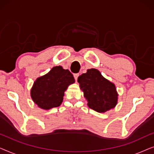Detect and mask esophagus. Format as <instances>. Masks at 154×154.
Masks as SVG:
<instances>
[{"mask_svg":"<svg viewBox=\"0 0 154 154\" xmlns=\"http://www.w3.org/2000/svg\"><path fill=\"white\" fill-rule=\"evenodd\" d=\"M79 75V73H74V74H73V76H74V79L75 81H77Z\"/></svg>","mask_w":154,"mask_h":154,"instance_id":"obj_1","label":"esophagus"}]
</instances>
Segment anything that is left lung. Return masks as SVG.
Here are the masks:
<instances>
[{
  "label": "left lung",
  "instance_id": "obj_1",
  "mask_svg": "<svg viewBox=\"0 0 154 154\" xmlns=\"http://www.w3.org/2000/svg\"><path fill=\"white\" fill-rule=\"evenodd\" d=\"M80 88L88 102V106L99 113L114 108L118 94L115 85L104 79L97 69H88L78 78Z\"/></svg>",
  "mask_w": 154,
  "mask_h": 154
}]
</instances>
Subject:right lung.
<instances>
[{
    "mask_svg": "<svg viewBox=\"0 0 154 154\" xmlns=\"http://www.w3.org/2000/svg\"><path fill=\"white\" fill-rule=\"evenodd\" d=\"M74 82V78L68 69L54 66L34 82L31 90V98L43 109L57 107L62 104L64 91Z\"/></svg>",
    "mask_w": 154,
    "mask_h": 154,
    "instance_id": "right-lung-1",
    "label": "right lung"
}]
</instances>
